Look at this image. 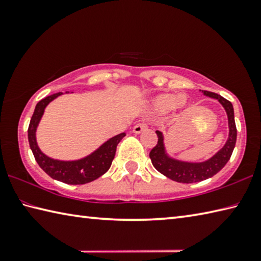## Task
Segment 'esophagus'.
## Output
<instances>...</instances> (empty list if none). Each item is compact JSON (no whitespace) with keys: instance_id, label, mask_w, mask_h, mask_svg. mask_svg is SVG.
Instances as JSON below:
<instances>
[{"instance_id":"esophagus-1","label":"esophagus","mask_w":261,"mask_h":261,"mask_svg":"<svg viewBox=\"0 0 261 261\" xmlns=\"http://www.w3.org/2000/svg\"><path fill=\"white\" fill-rule=\"evenodd\" d=\"M146 129H147V124H145V123H139V124L135 125L134 132H135V134H137V135H139V134H141V132L145 131Z\"/></svg>"}]
</instances>
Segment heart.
Segmentation results:
<instances>
[{
  "mask_svg": "<svg viewBox=\"0 0 261 261\" xmlns=\"http://www.w3.org/2000/svg\"><path fill=\"white\" fill-rule=\"evenodd\" d=\"M188 98L185 94H170L162 93L155 95L151 99L148 103V108L154 114H165L167 112L180 113L188 107Z\"/></svg>",
  "mask_w": 261,
  "mask_h": 261,
  "instance_id": "1",
  "label": "heart"
}]
</instances>
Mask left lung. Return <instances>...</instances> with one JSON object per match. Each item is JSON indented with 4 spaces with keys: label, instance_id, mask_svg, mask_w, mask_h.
<instances>
[{
    "label": "left lung",
    "instance_id": "1",
    "mask_svg": "<svg viewBox=\"0 0 261 261\" xmlns=\"http://www.w3.org/2000/svg\"><path fill=\"white\" fill-rule=\"evenodd\" d=\"M206 96L216 99L222 105L228 116V126H229V136L224 144V146L220 149L218 153H215L213 156L208 160L202 162H187L180 161L177 159H174L168 155L165 146V138L161 131L156 130L155 134L158 136V144L155 145L151 152L152 163L155 169L165 175L166 177L175 180L178 183H196L201 182L210 177H213L215 174H218L222 168L226 166V163L230 159L233 148H235L236 138H237V129L235 124V116H233V107L230 101L224 99L213 92L202 91Z\"/></svg>",
    "mask_w": 261,
    "mask_h": 261
}]
</instances>
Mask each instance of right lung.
<instances>
[{
	"mask_svg": "<svg viewBox=\"0 0 261 261\" xmlns=\"http://www.w3.org/2000/svg\"><path fill=\"white\" fill-rule=\"evenodd\" d=\"M65 93H69V92H65ZM62 94H63L62 92H59V93L46 96L45 99L39 101L35 106L28 130L30 147L32 149L35 161L51 178L72 185L90 183L92 180L99 178L105 173H107L115 158L117 145L123 139L125 134L123 132V134L108 139L98 149L92 152L90 155L79 159V160L63 161L47 156L38 146L35 132H37V127L40 123L43 113H45V108L53 100Z\"/></svg>",
	"mask_w": 261,
	"mask_h": 261,
	"instance_id": "obj_1",
	"label": "right lung"
}]
</instances>
